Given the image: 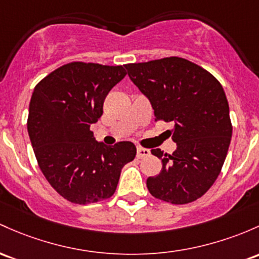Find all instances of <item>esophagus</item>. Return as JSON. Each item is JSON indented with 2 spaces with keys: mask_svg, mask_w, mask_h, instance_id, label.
Listing matches in <instances>:
<instances>
[{
  "mask_svg": "<svg viewBox=\"0 0 259 259\" xmlns=\"http://www.w3.org/2000/svg\"><path fill=\"white\" fill-rule=\"evenodd\" d=\"M149 155H150V150L144 149V147H138V149H136V157L138 158H144Z\"/></svg>",
  "mask_w": 259,
  "mask_h": 259,
  "instance_id": "esophagus-1",
  "label": "esophagus"
}]
</instances>
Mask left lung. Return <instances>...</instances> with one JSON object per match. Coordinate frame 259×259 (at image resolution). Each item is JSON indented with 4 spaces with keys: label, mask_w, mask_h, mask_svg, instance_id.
Here are the masks:
<instances>
[{
    "label": "left lung",
    "mask_w": 259,
    "mask_h": 259,
    "mask_svg": "<svg viewBox=\"0 0 259 259\" xmlns=\"http://www.w3.org/2000/svg\"><path fill=\"white\" fill-rule=\"evenodd\" d=\"M130 79L151 103L155 120L175 123L168 130L172 155L151 150L162 169L146 186L155 198L187 204L208 192L220 175L232 136L229 103L211 73L186 59L125 65Z\"/></svg>",
    "instance_id": "left-lung-1"
}]
</instances>
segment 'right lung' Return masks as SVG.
<instances>
[{
  "instance_id": "1",
  "label": "right lung",
  "mask_w": 259,
  "mask_h": 259,
  "mask_svg": "<svg viewBox=\"0 0 259 259\" xmlns=\"http://www.w3.org/2000/svg\"><path fill=\"white\" fill-rule=\"evenodd\" d=\"M125 75L123 66L76 61L34 88L27 123L34 153L51 187L71 203L84 205L112 197L121 168L135 158L133 143L107 146L90 130L103 114L109 91Z\"/></svg>"
}]
</instances>
